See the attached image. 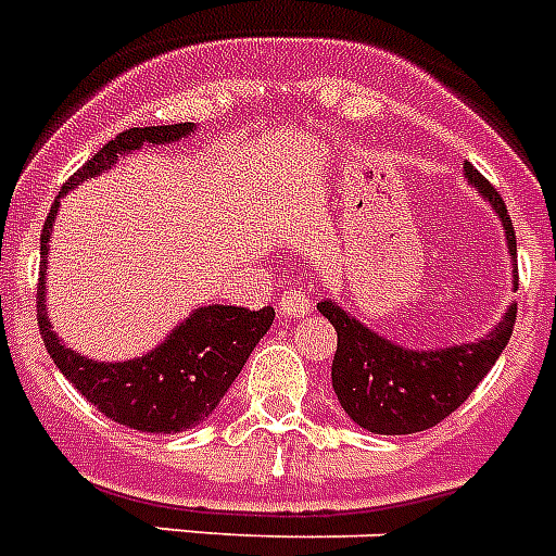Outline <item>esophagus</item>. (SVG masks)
I'll use <instances>...</instances> for the list:
<instances>
[{
	"mask_svg": "<svg viewBox=\"0 0 556 556\" xmlns=\"http://www.w3.org/2000/svg\"><path fill=\"white\" fill-rule=\"evenodd\" d=\"M311 307H314L311 296H307L305 291H296V288L282 293L277 302L279 316H286V319H305V316L311 314Z\"/></svg>",
	"mask_w": 556,
	"mask_h": 556,
	"instance_id": "34e87169",
	"label": "esophagus"
}]
</instances>
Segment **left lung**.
<instances>
[{
	"label": "left lung",
	"instance_id": "obj_1",
	"mask_svg": "<svg viewBox=\"0 0 556 556\" xmlns=\"http://www.w3.org/2000/svg\"><path fill=\"white\" fill-rule=\"evenodd\" d=\"M464 175L466 184L475 186L501 217L511 277H517V237L506 203L469 161L464 163ZM316 307L339 336L330 370L336 399L358 427L376 435H413L455 413L501 358L517 316V305L511 302L503 319L478 342L413 350L370 330L339 302L325 300Z\"/></svg>",
	"mask_w": 556,
	"mask_h": 556
}]
</instances>
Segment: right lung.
I'll return each mask as SVG.
<instances>
[{
    "label": "right lung",
    "instance_id": "add662e5",
    "mask_svg": "<svg viewBox=\"0 0 556 556\" xmlns=\"http://www.w3.org/2000/svg\"><path fill=\"white\" fill-rule=\"evenodd\" d=\"M194 129H198L194 124H169V127H132L115 135V141L104 143L70 177L59 198L81 186L84 180L112 169L118 157L132 155L143 147L184 141L194 135ZM55 214H59V200L50 208L41 231V270L39 291H36L39 300L36 321L53 365L98 413L138 432L172 435L206 421L228 393V387L240 376L251 350L268 333L274 307L249 311L235 305H203L191 311L155 350L143 356L127 362H96L81 356L55 336L45 300L48 296L45 270H48Z\"/></svg>",
    "mask_w": 556,
    "mask_h": 556
}]
</instances>
